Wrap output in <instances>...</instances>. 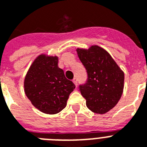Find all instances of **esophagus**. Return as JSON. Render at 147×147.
<instances>
[{"label":"esophagus","instance_id":"1","mask_svg":"<svg viewBox=\"0 0 147 147\" xmlns=\"http://www.w3.org/2000/svg\"><path fill=\"white\" fill-rule=\"evenodd\" d=\"M73 82L74 83L75 85H76V86H77V84H78V80H77V78H76V77L74 78V79H73Z\"/></svg>","mask_w":147,"mask_h":147}]
</instances>
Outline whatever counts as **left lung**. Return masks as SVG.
<instances>
[{"label":"left lung","mask_w":147,"mask_h":147,"mask_svg":"<svg viewBox=\"0 0 147 147\" xmlns=\"http://www.w3.org/2000/svg\"><path fill=\"white\" fill-rule=\"evenodd\" d=\"M78 56L87 72V80L79 85L92 112L104 114L117 105L124 89V74L111 56L93 45L88 50L77 49Z\"/></svg>","instance_id":"obj_1"}]
</instances>
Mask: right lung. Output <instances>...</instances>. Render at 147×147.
Here are the masks:
<instances>
[{
	"label": "right lung",
	"mask_w": 147,
	"mask_h": 147,
	"mask_svg": "<svg viewBox=\"0 0 147 147\" xmlns=\"http://www.w3.org/2000/svg\"><path fill=\"white\" fill-rule=\"evenodd\" d=\"M76 88L58 67L57 57L39 56L30 67L24 81L25 93L41 112L55 114L65 107L69 95Z\"/></svg>",
	"instance_id": "add662e5"
}]
</instances>
